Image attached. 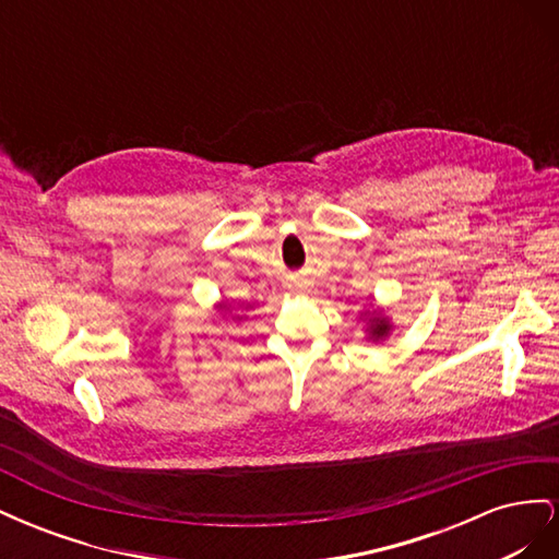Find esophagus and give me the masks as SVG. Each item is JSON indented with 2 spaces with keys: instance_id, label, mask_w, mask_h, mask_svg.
Returning a JSON list of instances; mask_svg holds the SVG:
<instances>
[{
  "instance_id": "1",
  "label": "esophagus",
  "mask_w": 559,
  "mask_h": 559,
  "mask_svg": "<svg viewBox=\"0 0 559 559\" xmlns=\"http://www.w3.org/2000/svg\"><path fill=\"white\" fill-rule=\"evenodd\" d=\"M292 289H294L296 294H308V292H310V282H308V280H298V282L292 284Z\"/></svg>"
}]
</instances>
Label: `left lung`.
Returning a JSON list of instances; mask_svg holds the SVG:
<instances>
[{
    "label": "left lung",
    "mask_w": 559,
    "mask_h": 559,
    "mask_svg": "<svg viewBox=\"0 0 559 559\" xmlns=\"http://www.w3.org/2000/svg\"><path fill=\"white\" fill-rule=\"evenodd\" d=\"M366 317V333H368V341L373 343H380L384 341V337L392 333V321H389V317L380 310V308H370L366 312H361Z\"/></svg>",
    "instance_id": "1"
}]
</instances>
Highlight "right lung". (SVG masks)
Wrapping results in <instances>:
<instances>
[{
    "mask_svg": "<svg viewBox=\"0 0 559 559\" xmlns=\"http://www.w3.org/2000/svg\"><path fill=\"white\" fill-rule=\"evenodd\" d=\"M251 306H247V310H249ZM218 310H222V312H226V314H230L233 319H240L242 314H233V310H228V306H226V302H222V306H218ZM235 312H240V310H235Z\"/></svg>",
    "mask_w": 559,
    "mask_h": 559,
    "instance_id": "obj_1",
    "label": "right lung"
}]
</instances>
